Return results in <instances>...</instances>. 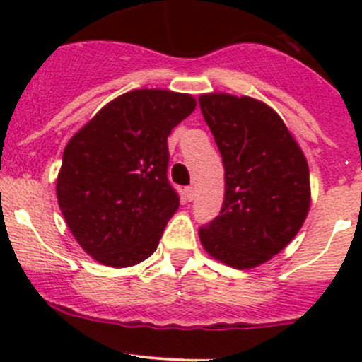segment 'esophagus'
<instances>
[{"label": "esophagus", "instance_id": "1", "mask_svg": "<svg viewBox=\"0 0 362 362\" xmlns=\"http://www.w3.org/2000/svg\"><path fill=\"white\" fill-rule=\"evenodd\" d=\"M184 192H185V199H189V202H192V199L196 198V189L192 187V185H187Z\"/></svg>", "mask_w": 362, "mask_h": 362}]
</instances>
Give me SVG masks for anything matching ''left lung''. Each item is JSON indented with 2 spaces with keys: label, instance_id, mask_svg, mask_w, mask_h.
<instances>
[{
  "label": "left lung",
  "instance_id": "1",
  "mask_svg": "<svg viewBox=\"0 0 362 362\" xmlns=\"http://www.w3.org/2000/svg\"><path fill=\"white\" fill-rule=\"evenodd\" d=\"M224 164L221 214L199 228L204 250L238 269L279 254L310 208V171L279 113L254 98L199 96Z\"/></svg>",
  "mask_w": 362,
  "mask_h": 362
}]
</instances>
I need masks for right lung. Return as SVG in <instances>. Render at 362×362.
<instances>
[{
  "label": "right lung",
  "mask_w": 362,
  "mask_h": 362,
  "mask_svg": "<svg viewBox=\"0 0 362 362\" xmlns=\"http://www.w3.org/2000/svg\"><path fill=\"white\" fill-rule=\"evenodd\" d=\"M194 108L189 94L131 90L68 141L57 202L69 231L96 261L126 268L158 249L180 204L168 180V136Z\"/></svg>",
  "instance_id": "right-lung-1"
}]
</instances>
